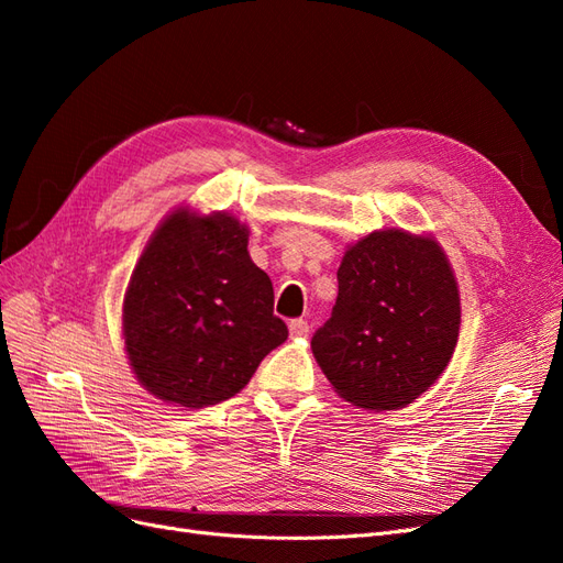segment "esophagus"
Returning a JSON list of instances; mask_svg holds the SVG:
<instances>
[{
  "label": "esophagus",
  "mask_w": 563,
  "mask_h": 563,
  "mask_svg": "<svg viewBox=\"0 0 563 563\" xmlns=\"http://www.w3.org/2000/svg\"><path fill=\"white\" fill-rule=\"evenodd\" d=\"M288 333H291V338H305L310 333V323L305 319H294L288 323Z\"/></svg>",
  "instance_id": "34e87169"
}]
</instances>
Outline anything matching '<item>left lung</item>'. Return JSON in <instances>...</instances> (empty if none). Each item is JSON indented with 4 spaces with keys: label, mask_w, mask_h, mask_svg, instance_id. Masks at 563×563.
<instances>
[{
    "label": "left lung",
    "mask_w": 563,
    "mask_h": 563,
    "mask_svg": "<svg viewBox=\"0 0 563 563\" xmlns=\"http://www.w3.org/2000/svg\"><path fill=\"white\" fill-rule=\"evenodd\" d=\"M457 333L460 291L444 249L432 234L385 228L345 249L312 354L340 399L397 411L446 371Z\"/></svg>",
    "instance_id": "left-lung-1"
}]
</instances>
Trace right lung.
I'll return each mask as SVG.
<instances>
[{
    "instance_id": "1",
    "label": "right lung",
    "mask_w": 563,
    "mask_h": 563,
    "mask_svg": "<svg viewBox=\"0 0 563 563\" xmlns=\"http://www.w3.org/2000/svg\"><path fill=\"white\" fill-rule=\"evenodd\" d=\"M275 291L249 255V225L176 207L152 232L124 294L133 376L166 404L203 408L242 391L288 338Z\"/></svg>"
}]
</instances>
